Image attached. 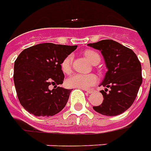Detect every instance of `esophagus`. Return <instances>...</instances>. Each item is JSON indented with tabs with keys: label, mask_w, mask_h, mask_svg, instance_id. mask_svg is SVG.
I'll return each mask as SVG.
<instances>
[{
	"label": "esophagus",
	"mask_w": 151,
	"mask_h": 151,
	"mask_svg": "<svg viewBox=\"0 0 151 151\" xmlns=\"http://www.w3.org/2000/svg\"><path fill=\"white\" fill-rule=\"evenodd\" d=\"M86 92H87L88 94H91V93H93V92H95V90H94V89L87 90V91H86Z\"/></svg>",
	"instance_id": "obj_1"
}]
</instances>
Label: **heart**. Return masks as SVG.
Wrapping results in <instances>:
<instances>
[{
	"label": "heart",
	"mask_w": 151,
	"mask_h": 151,
	"mask_svg": "<svg viewBox=\"0 0 151 151\" xmlns=\"http://www.w3.org/2000/svg\"><path fill=\"white\" fill-rule=\"evenodd\" d=\"M84 55L86 59L91 64L96 65L100 62V55L96 51L91 50H86L84 51ZM73 62V55H68L62 60L60 68L62 72L68 74L71 72ZM97 83V77L94 74H73L65 81V85L69 88H79V89H88L91 86Z\"/></svg>",
	"instance_id": "1"
}]
</instances>
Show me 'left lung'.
Listing matches in <instances>:
<instances>
[{"instance_id": "left-lung-1", "label": "left lung", "mask_w": 151, "mask_h": 151, "mask_svg": "<svg viewBox=\"0 0 151 151\" xmlns=\"http://www.w3.org/2000/svg\"><path fill=\"white\" fill-rule=\"evenodd\" d=\"M88 46L101 51L108 71L100 86L104 101L94 110L106 116L119 115L129 109L142 85V65L137 55L113 40H101ZM110 90L108 91V89Z\"/></svg>"}]
</instances>
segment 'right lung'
<instances>
[{
	"label": "right lung",
	"mask_w": 151,
	"mask_h": 151,
	"mask_svg": "<svg viewBox=\"0 0 151 151\" xmlns=\"http://www.w3.org/2000/svg\"><path fill=\"white\" fill-rule=\"evenodd\" d=\"M78 46L42 43L24 49L14 61V83L21 105L35 116H53L64 109L72 90L58 86L60 64ZM50 86H54L52 90Z\"/></svg>",
	"instance_id": "1"
}]
</instances>
